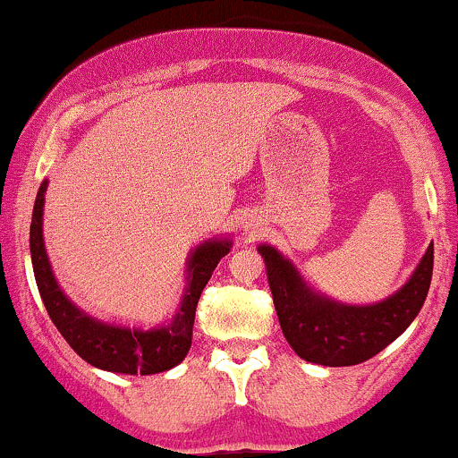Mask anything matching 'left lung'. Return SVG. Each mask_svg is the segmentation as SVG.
Masks as SVG:
<instances>
[{
  "mask_svg": "<svg viewBox=\"0 0 458 458\" xmlns=\"http://www.w3.org/2000/svg\"><path fill=\"white\" fill-rule=\"evenodd\" d=\"M279 325L298 357L320 366L342 368L368 361L387 348L422 310L433 279V244L407 285L366 307L340 305L318 296L294 266L272 246H259Z\"/></svg>",
  "mask_w": 458,
  "mask_h": 458,
  "instance_id": "8db88e82",
  "label": "left lung"
}]
</instances>
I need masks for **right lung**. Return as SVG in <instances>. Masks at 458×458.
<instances>
[{"mask_svg": "<svg viewBox=\"0 0 458 458\" xmlns=\"http://www.w3.org/2000/svg\"><path fill=\"white\" fill-rule=\"evenodd\" d=\"M47 182L40 183L36 194L32 225H30V253L36 285L45 302L51 322L69 346L90 366L121 374H157L183 361L192 344L194 313L203 287L218 261L229 253L231 242L214 240L194 250L188 261V287L182 305L166 327L140 331V328L112 327L80 311L55 284L43 244V205Z\"/></svg>", "mask_w": 458, "mask_h": 458, "instance_id": "1", "label": "right lung"}]
</instances>
